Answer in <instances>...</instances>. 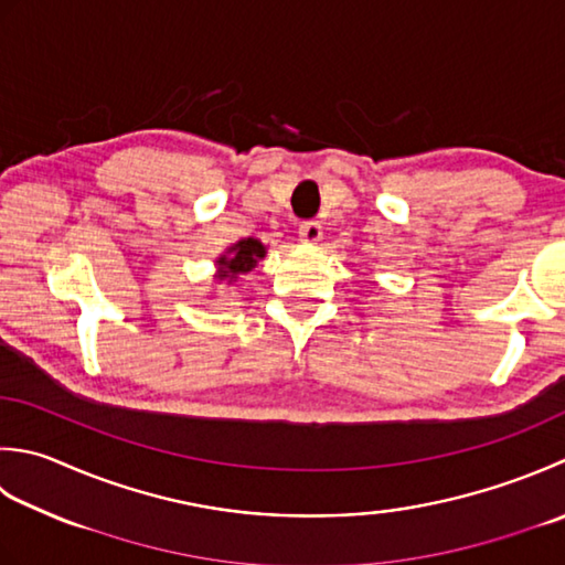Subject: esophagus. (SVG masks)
<instances>
[{
	"label": "esophagus",
	"mask_w": 565,
	"mask_h": 565,
	"mask_svg": "<svg viewBox=\"0 0 565 565\" xmlns=\"http://www.w3.org/2000/svg\"><path fill=\"white\" fill-rule=\"evenodd\" d=\"M298 237H301V242H306V245H316V242L323 237V227H320V223H316V220H308V223L298 227Z\"/></svg>",
	"instance_id": "1"
}]
</instances>
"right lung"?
<instances>
[{"instance_id": "add662e5", "label": "right lung", "mask_w": 565, "mask_h": 565, "mask_svg": "<svg viewBox=\"0 0 565 565\" xmlns=\"http://www.w3.org/2000/svg\"><path fill=\"white\" fill-rule=\"evenodd\" d=\"M264 254H267V247H264L259 239L254 237L239 239L237 245H232L223 254V257H217L215 276L220 281H235L239 274H249L254 267H257V262L264 259Z\"/></svg>"}]
</instances>
